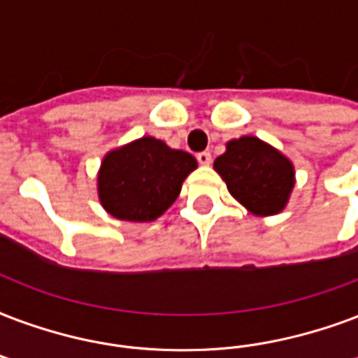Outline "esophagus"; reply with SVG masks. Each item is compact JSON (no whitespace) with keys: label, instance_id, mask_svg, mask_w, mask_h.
Here are the masks:
<instances>
[{"label":"esophagus","instance_id":"obj_1","mask_svg":"<svg viewBox=\"0 0 358 358\" xmlns=\"http://www.w3.org/2000/svg\"><path fill=\"white\" fill-rule=\"evenodd\" d=\"M197 161L201 163V165H210V161H212V155H210V152H199Z\"/></svg>","mask_w":358,"mask_h":358}]
</instances>
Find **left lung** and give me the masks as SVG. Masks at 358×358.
<instances>
[{
	"instance_id": "obj_1",
	"label": "left lung",
	"mask_w": 358,
	"mask_h": 358,
	"mask_svg": "<svg viewBox=\"0 0 358 358\" xmlns=\"http://www.w3.org/2000/svg\"><path fill=\"white\" fill-rule=\"evenodd\" d=\"M214 169L229 193L255 215L280 214L294 187L293 163L257 136L229 141Z\"/></svg>"
}]
</instances>
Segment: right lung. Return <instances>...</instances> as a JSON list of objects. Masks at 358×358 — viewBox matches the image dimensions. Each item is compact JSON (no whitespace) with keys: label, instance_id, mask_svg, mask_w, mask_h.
Masks as SVG:
<instances>
[{"label":"right lung","instance_id":"obj_1","mask_svg":"<svg viewBox=\"0 0 358 358\" xmlns=\"http://www.w3.org/2000/svg\"><path fill=\"white\" fill-rule=\"evenodd\" d=\"M195 169L197 159L191 154L143 136L103 157L97 174L99 201L116 220L154 222L176 201Z\"/></svg>","mask_w":358,"mask_h":358}]
</instances>
